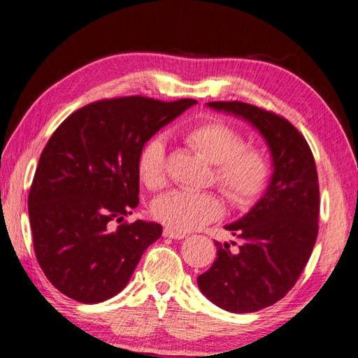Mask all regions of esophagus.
I'll use <instances>...</instances> for the list:
<instances>
[{
    "instance_id": "obj_1",
    "label": "esophagus",
    "mask_w": 358,
    "mask_h": 358,
    "mask_svg": "<svg viewBox=\"0 0 358 358\" xmlns=\"http://www.w3.org/2000/svg\"><path fill=\"white\" fill-rule=\"evenodd\" d=\"M162 235L167 238H173V240H183L186 238V234L183 232H178V230H173L171 227H166L164 230H162Z\"/></svg>"
}]
</instances>
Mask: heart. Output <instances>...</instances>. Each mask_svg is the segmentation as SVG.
Masks as SVG:
<instances>
[{
	"instance_id": "obj_1",
	"label": "heart",
	"mask_w": 358,
	"mask_h": 358,
	"mask_svg": "<svg viewBox=\"0 0 358 358\" xmlns=\"http://www.w3.org/2000/svg\"><path fill=\"white\" fill-rule=\"evenodd\" d=\"M183 141L213 164V181L234 207L252 205L268 186L273 167L265 150L246 145L238 128L220 118H208L183 131ZM137 173L150 191L166 186V147L161 138L143 145ZM224 205L215 192L173 191L156 199L151 213L157 221L178 232L202 227L221 217Z\"/></svg>"
}]
</instances>
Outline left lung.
Here are the masks:
<instances>
[{
    "instance_id": "left-lung-1",
    "label": "left lung",
    "mask_w": 358,
    "mask_h": 358,
    "mask_svg": "<svg viewBox=\"0 0 358 358\" xmlns=\"http://www.w3.org/2000/svg\"><path fill=\"white\" fill-rule=\"evenodd\" d=\"M250 121L273 156L268 189L240 221L226 226L237 241L216 245L199 289L230 313H254L281 300L299 281L319 232V181L306 138L281 115L240 101L208 102Z\"/></svg>"
}]
</instances>
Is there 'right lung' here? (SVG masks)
<instances>
[{"label": "right lung", "instance_id": "add662e5", "mask_svg": "<svg viewBox=\"0 0 358 358\" xmlns=\"http://www.w3.org/2000/svg\"><path fill=\"white\" fill-rule=\"evenodd\" d=\"M196 102L101 99L71 113L48 138L28 213L36 259L59 292L90 305L126 287L143 251L162 234L161 224L123 221L138 205V153Z\"/></svg>", "mask_w": 358, "mask_h": 358}]
</instances>
